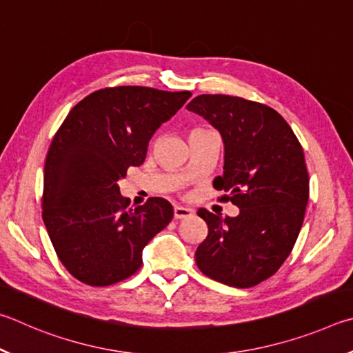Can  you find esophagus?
Here are the masks:
<instances>
[{
  "label": "esophagus",
  "mask_w": 353,
  "mask_h": 353,
  "mask_svg": "<svg viewBox=\"0 0 353 353\" xmlns=\"http://www.w3.org/2000/svg\"><path fill=\"white\" fill-rule=\"evenodd\" d=\"M194 211L189 208H183V206H175L173 208V215H175L176 220H183V219H189L192 217Z\"/></svg>",
  "instance_id": "1"
}]
</instances>
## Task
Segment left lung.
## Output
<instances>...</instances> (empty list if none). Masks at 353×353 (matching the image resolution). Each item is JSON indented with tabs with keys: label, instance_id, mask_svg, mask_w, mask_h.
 I'll return each mask as SVG.
<instances>
[{
	"label": "left lung",
	"instance_id": "8db88e82",
	"mask_svg": "<svg viewBox=\"0 0 353 353\" xmlns=\"http://www.w3.org/2000/svg\"><path fill=\"white\" fill-rule=\"evenodd\" d=\"M189 111L219 130L225 144L223 176L214 188L220 201L240 209L221 220L199 209L208 236L195 251L203 274L236 288L273 276L292 252L308 203V172L301 142L287 121L268 105L225 94H201Z\"/></svg>",
	"mask_w": 353,
	"mask_h": 353
}]
</instances>
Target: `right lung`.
I'll use <instances>...</instances> for the list:
<instances>
[{
  "instance_id": "obj_1",
  "label": "right lung",
  "mask_w": 353,
  "mask_h": 353,
  "mask_svg": "<svg viewBox=\"0 0 353 353\" xmlns=\"http://www.w3.org/2000/svg\"><path fill=\"white\" fill-rule=\"evenodd\" d=\"M190 91L114 86L82 99L49 147L43 176V221L60 262L80 282L107 287L133 276L142 250L170 223L161 196L128 208L117 183L147 157L153 133Z\"/></svg>"
}]
</instances>
